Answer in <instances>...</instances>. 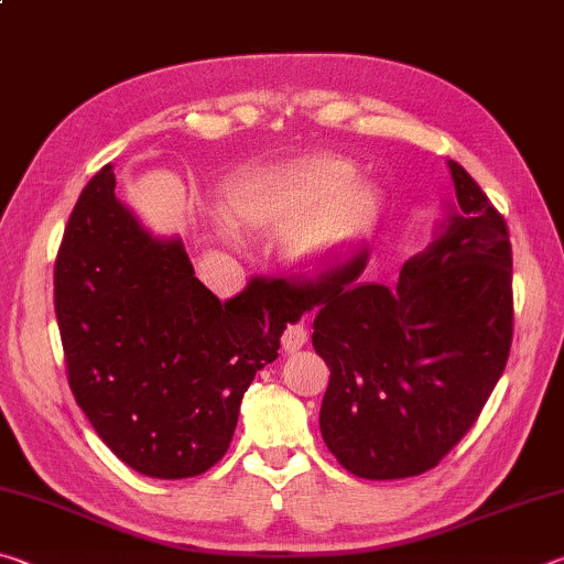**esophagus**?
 <instances>
[{
	"label": "esophagus",
	"instance_id": "1",
	"mask_svg": "<svg viewBox=\"0 0 564 564\" xmlns=\"http://www.w3.org/2000/svg\"><path fill=\"white\" fill-rule=\"evenodd\" d=\"M308 340V330H305L303 323H293V326L285 328L283 333V350L285 352H295L305 346Z\"/></svg>",
	"mask_w": 564,
	"mask_h": 564
}]
</instances>
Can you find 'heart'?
<instances>
[{"mask_svg": "<svg viewBox=\"0 0 564 564\" xmlns=\"http://www.w3.org/2000/svg\"><path fill=\"white\" fill-rule=\"evenodd\" d=\"M348 164L308 156L248 176L228 196V212L243 226L283 221V248L311 265L336 263L370 231L378 196L360 181H346Z\"/></svg>", "mask_w": 564, "mask_h": 564, "instance_id": "heart-1", "label": "heart"}]
</instances>
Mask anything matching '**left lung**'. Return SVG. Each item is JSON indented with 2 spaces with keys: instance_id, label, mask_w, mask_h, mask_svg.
Segmentation results:
<instances>
[{
  "instance_id": "obj_1",
  "label": "left lung",
  "mask_w": 564,
  "mask_h": 564,
  "mask_svg": "<svg viewBox=\"0 0 564 564\" xmlns=\"http://www.w3.org/2000/svg\"><path fill=\"white\" fill-rule=\"evenodd\" d=\"M455 202L395 285L356 283L366 256L318 281L279 279L318 311L313 348L328 362L321 435L348 473L398 480L431 470L488 403L512 343V248L505 218L447 161Z\"/></svg>"
}]
</instances>
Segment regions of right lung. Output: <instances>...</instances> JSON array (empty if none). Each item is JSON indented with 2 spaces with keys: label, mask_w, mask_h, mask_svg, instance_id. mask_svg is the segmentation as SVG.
Listing matches in <instances>:
<instances>
[{
  "label": "right lung",
  "mask_w": 564,
  "mask_h": 564,
  "mask_svg": "<svg viewBox=\"0 0 564 564\" xmlns=\"http://www.w3.org/2000/svg\"><path fill=\"white\" fill-rule=\"evenodd\" d=\"M82 191L54 263V311L76 405L133 470L181 480L228 451L243 393L303 311L275 281L221 303L181 238H156L113 196Z\"/></svg>",
  "instance_id": "1"
}]
</instances>
